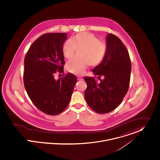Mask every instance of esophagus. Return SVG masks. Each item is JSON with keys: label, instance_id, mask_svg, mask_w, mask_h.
Here are the masks:
<instances>
[{"label": "esophagus", "instance_id": "34e87169", "mask_svg": "<svg viewBox=\"0 0 160 160\" xmlns=\"http://www.w3.org/2000/svg\"><path fill=\"white\" fill-rule=\"evenodd\" d=\"M77 80H79V81H82V80H83V78L82 77H78Z\"/></svg>", "mask_w": 160, "mask_h": 160}]
</instances>
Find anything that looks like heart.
Returning <instances> with one entry per match:
<instances>
[{
	"label": "heart",
	"mask_w": 160,
	"mask_h": 160,
	"mask_svg": "<svg viewBox=\"0 0 160 160\" xmlns=\"http://www.w3.org/2000/svg\"><path fill=\"white\" fill-rule=\"evenodd\" d=\"M80 47V56L69 60L66 66L68 71L77 75L84 73L89 64L91 66L99 65L106 53V45L89 32L79 34L66 40L62 45V53L66 58H71L76 48Z\"/></svg>",
	"instance_id": "b5f03b06"
}]
</instances>
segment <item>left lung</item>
Returning a JSON list of instances; mask_svg holds the SVG:
<instances>
[{"instance_id": "obj_1", "label": "left lung", "mask_w": 160, "mask_h": 160, "mask_svg": "<svg viewBox=\"0 0 160 160\" xmlns=\"http://www.w3.org/2000/svg\"><path fill=\"white\" fill-rule=\"evenodd\" d=\"M131 63L128 52L121 40L112 34L106 36V53L92 73L104 79L85 77L87 84L85 98L89 106L98 113H106L122 102L130 82Z\"/></svg>"}]
</instances>
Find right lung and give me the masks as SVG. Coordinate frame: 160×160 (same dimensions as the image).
I'll use <instances>...</instances> for the list:
<instances>
[{
  "mask_svg": "<svg viewBox=\"0 0 160 160\" xmlns=\"http://www.w3.org/2000/svg\"><path fill=\"white\" fill-rule=\"evenodd\" d=\"M66 33H47L36 40L24 58V84L38 109L56 115L63 112L71 101L76 77L71 73L55 80L54 74L63 73L65 64L62 48Z\"/></svg>",
  "mask_w": 160,
  "mask_h": 160,
  "instance_id": "add662e5",
  "label": "right lung"
}]
</instances>
